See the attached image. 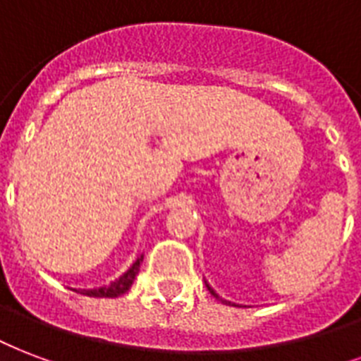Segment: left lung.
<instances>
[{
	"mask_svg": "<svg viewBox=\"0 0 361 361\" xmlns=\"http://www.w3.org/2000/svg\"><path fill=\"white\" fill-rule=\"evenodd\" d=\"M205 286H207V289H209V293L213 295V297H216V299H219V300H222V302H224V305H230V306H238V305H234V302H230V300H224V299H221V297H219V295L215 293V289H213V287H211L209 283H205Z\"/></svg>",
	"mask_w": 361,
	"mask_h": 361,
	"instance_id": "obj_1",
	"label": "left lung"
}]
</instances>
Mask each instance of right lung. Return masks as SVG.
I'll return each instance as SVG.
<instances>
[{
    "instance_id": "add662e5",
    "label": "right lung",
    "mask_w": 361,
    "mask_h": 361,
    "mask_svg": "<svg viewBox=\"0 0 361 361\" xmlns=\"http://www.w3.org/2000/svg\"><path fill=\"white\" fill-rule=\"evenodd\" d=\"M140 262H142V257H139L137 261L133 262V267L121 278L112 281L110 286L94 287V289H74V291H78L81 295H87V297H99V299H114V297H119V295L129 291V287L133 286V281H135V278H137V274L140 270Z\"/></svg>"
}]
</instances>
